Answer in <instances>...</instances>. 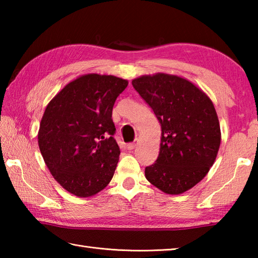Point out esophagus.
<instances>
[{
  "mask_svg": "<svg viewBox=\"0 0 258 258\" xmlns=\"http://www.w3.org/2000/svg\"><path fill=\"white\" fill-rule=\"evenodd\" d=\"M138 140H135L134 142H132V143H128L127 145H126V147H127V150H134L136 144H138Z\"/></svg>",
  "mask_w": 258,
  "mask_h": 258,
  "instance_id": "34e87169",
  "label": "esophagus"
}]
</instances>
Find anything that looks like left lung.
Segmentation results:
<instances>
[{
  "mask_svg": "<svg viewBox=\"0 0 258 258\" xmlns=\"http://www.w3.org/2000/svg\"><path fill=\"white\" fill-rule=\"evenodd\" d=\"M161 124V149L145 177L166 194H182L205 177L221 144L212 101L189 81L158 73L132 81Z\"/></svg>",
  "mask_w": 258,
  "mask_h": 258,
  "instance_id": "left-lung-1",
  "label": "left lung"
}]
</instances>
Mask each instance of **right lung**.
<instances>
[{
	"label": "right lung",
	"instance_id": "right-lung-1",
	"mask_svg": "<svg viewBox=\"0 0 258 258\" xmlns=\"http://www.w3.org/2000/svg\"><path fill=\"white\" fill-rule=\"evenodd\" d=\"M128 82L113 75L86 74L69 83L48 103L38 131V146L63 188L89 197L106 187L116 168L112 111Z\"/></svg>",
	"mask_w": 258,
	"mask_h": 258
}]
</instances>
